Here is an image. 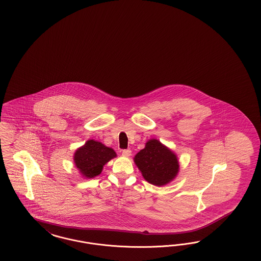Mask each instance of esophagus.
Listing matches in <instances>:
<instances>
[{
  "label": "esophagus",
  "mask_w": 261,
  "mask_h": 261,
  "mask_svg": "<svg viewBox=\"0 0 261 261\" xmlns=\"http://www.w3.org/2000/svg\"><path fill=\"white\" fill-rule=\"evenodd\" d=\"M131 153H132V151L130 149H124V150H122V156L129 157V156H131Z\"/></svg>",
  "instance_id": "1"
}]
</instances>
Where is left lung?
<instances>
[{
  "label": "left lung",
  "mask_w": 261,
  "mask_h": 261,
  "mask_svg": "<svg viewBox=\"0 0 261 261\" xmlns=\"http://www.w3.org/2000/svg\"><path fill=\"white\" fill-rule=\"evenodd\" d=\"M143 178L154 186H165L179 172L177 156L156 139H151L134 158Z\"/></svg>",
  "instance_id": "1"
}]
</instances>
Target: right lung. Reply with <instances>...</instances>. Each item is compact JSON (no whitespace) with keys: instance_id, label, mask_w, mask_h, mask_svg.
<instances>
[{"instance_id":"obj_1","label":"right lung","mask_w":261,"mask_h":261,"mask_svg":"<svg viewBox=\"0 0 261 261\" xmlns=\"http://www.w3.org/2000/svg\"><path fill=\"white\" fill-rule=\"evenodd\" d=\"M115 157L117 154L114 149L105 146L101 142L89 140L75 151L73 161L81 175L91 179L101 173L103 166Z\"/></svg>"}]
</instances>
